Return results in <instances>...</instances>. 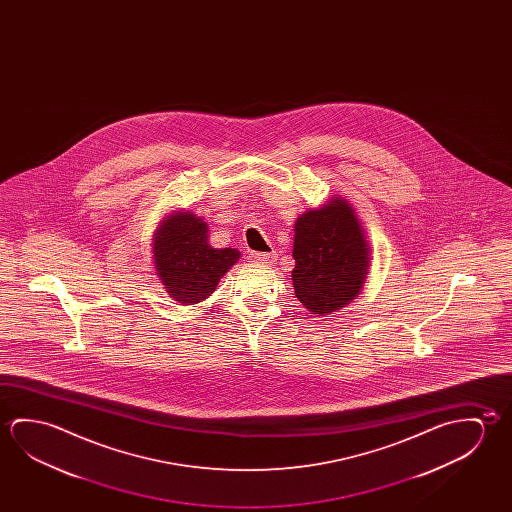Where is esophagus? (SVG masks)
Returning a JSON list of instances; mask_svg holds the SVG:
<instances>
[{
    "label": "esophagus",
    "instance_id": "esophagus-1",
    "mask_svg": "<svg viewBox=\"0 0 512 512\" xmlns=\"http://www.w3.org/2000/svg\"><path fill=\"white\" fill-rule=\"evenodd\" d=\"M250 257H252L253 262H257V264H262V266H271V264L275 262V257H277V253L252 252L250 253Z\"/></svg>",
    "mask_w": 512,
    "mask_h": 512
}]
</instances>
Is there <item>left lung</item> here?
<instances>
[{
  "instance_id": "left-lung-1",
  "label": "left lung",
  "mask_w": 512,
  "mask_h": 512,
  "mask_svg": "<svg viewBox=\"0 0 512 512\" xmlns=\"http://www.w3.org/2000/svg\"><path fill=\"white\" fill-rule=\"evenodd\" d=\"M366 237L341 198L302 214L294 225L293 287L314 314H332L359 294L368 273Z\"/></svg>"
}]
</instances>
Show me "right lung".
Returning a JSON list of instances; mask_svg holds the SVG:
<instances>
[{
  "label": "right lung",
  "mask_w": 512,
  "mask_h": 512,
  "mask_svg": "<svg viewBox=\"0 0 512 512\" xmlns=\"http://www.w3.org/2000/svg\"><path fill=\"white\" fill-rule=\"evenodd\" d=\"M207 232L205 221L182 212L166 219L155 237L157 273L175 302L193 305L209 298L241 255L235 248H212Z\"/></svg>",
  "instance_id": "add662e5"
}]
</instances>
